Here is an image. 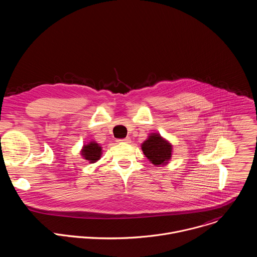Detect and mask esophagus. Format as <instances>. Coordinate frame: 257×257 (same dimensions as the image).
Masks as SVG:
<instances>
[{"label":"esophagus","mask_w":257,"mask_h":257,"mask_svg":"<svg viewBox=\"0 0 257 257\" xmlns=\"http://www.w3.org/2000/svg\"><path fill=\"white\" fill-rule=\"evenodd\" d=\"M118 142H124V143H129V142H130V137H126V138L118 139Z\"/></svg>","instance_id":"esophagus-1"}]
</instances>
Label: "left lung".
<instances>
[{
    "label": "left lung",
    "mask_w": 257,
    "mask_h": 257,
    "mask_svg": "<svg viewBox=\"0 0 257 257\" xmlns=\"http://www.w3.org/2000/svg\"><path fill=\"white\" fill-rule=\"evenodd\" d=\"M142 151L154 165H165L171 159L172 145L160 135L153 134L142 143Z\"/></svg>",
    "instance_id": "left-lung-1"
}]
</instances>
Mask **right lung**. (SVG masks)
Masks as SVG:
<instances>
[{
    "mask_svg": "<svg viewBox=\"0 0 257 257\" xmlns=\"http://www.w3.org/2000/svg\"><path fill=\"white\" fill-rule=\"evenodd\" d=\"M100 155L101 148L95 142H90L89 144L84 145V148L82 150V156L85 160L89 161L90 163L96 162L100 158Z\"/></svg>",
    "mask_w": 257,
    "mask_h": 257,
    "instance_id": "right-lung-1",
    "label": "right lung"
}]
</instances>
